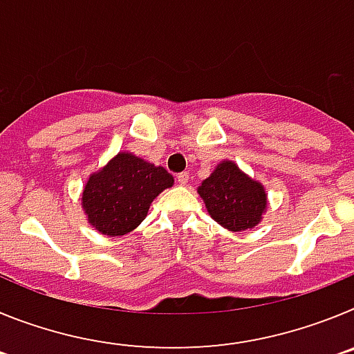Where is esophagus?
Returning a JSON list of instances; mask_svg holds the SVG:
<instances>
[{
    "instance_id": "esophagus-1",
    "label": "esophagus",
    "mask_w": 354,
    "mask_h": 354,
    "mask_svg": "<svg viewBox=\"0 0 354 354\" xmlns=\"http://www.w3.org/2000/svg\"><path fill=\"white\" fill-rule=\"evenodd\" d=\"M187 180H189V175H187L186 171H183V174L177 175V183H179L180 186H186Z\"/></svg>"
}]
</instances>
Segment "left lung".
<instances>
[{
	"instance_id": "obj_1",
	"label": "left lung",
	"mask_w": 354,
	"mask_h": 354,
	"mask_svg": "<svg viewBox=\"0 0 354 354\" xmlns=\"http://www.w3.org/2000/svg\"><path fill=\"white\" fill-rule=\"evenodd\" d=\"M198 195L214 221L232 232L252 228L266 209V192L232 161L220 162L211 177L200 184Z\"/></svg>"
}]
</instances>
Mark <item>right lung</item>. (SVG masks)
I'll return each mask as SVG.
<instances>
[{
	"mask_svg": "<svg viewBox=\"0 0 354 354\" xmlns=\"http://www.w3.org/2000/svg\"><path fill=\"white\" fill-rule=\"evenodd\" d=\"M174 184L162 167L122 152L90 175L83 192L88 221L104 236H124L145 220L152 200Z\"/></svg>",
	"mask_w": 354,
	"mask_h": 354,
	"instance_id": "1",
	"label": "right lung"
}]
</instances>
